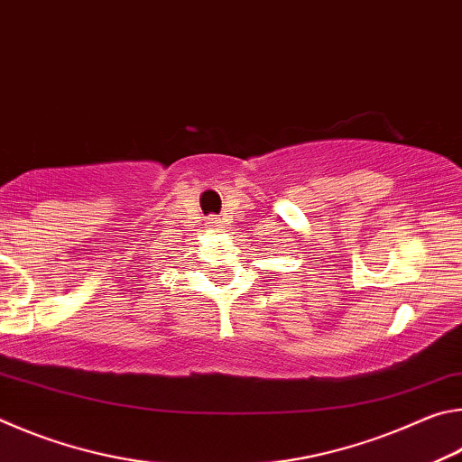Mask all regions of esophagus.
<instances>
[{
  "instance_id": "1",
  "label": "esophagus",
  "mask_w": 462,
  "mask_h": 462,
  "mask_svg": "<svg viewBox=\"0 0 462 462\" xmlns=\"http://www.w3.org/2000/svg\"><path fill=\"white\" fill-rule=\"evenodd\" d=\"M206 226H208V228H209V230H212V232H217V230H220V228H222V222H220V220H217V217H208V222H206Z\"/></svg>"
}]
</instances>
